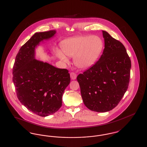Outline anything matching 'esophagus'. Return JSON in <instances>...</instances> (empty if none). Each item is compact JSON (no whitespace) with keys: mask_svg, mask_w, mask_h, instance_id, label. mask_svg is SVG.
<instances>
[{"mask_svg":"<svg viewBox=\"0 0 147 147\" xmlns=\"http://www.w3.org/2000/svg\"><path fill=\"white\" fill-rule=\"evenodd\" d=\"M70 76L71 79L72 80H75L77 78V74L73 72L70 73Z\"/></svg>","mask_w":147,"mask_h":147,"instance_id":"34e87169","label":"esophagus"}]
</instances>
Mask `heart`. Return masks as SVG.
Returning a JSON list of instances; mask_svg holds the SVG:
<instances>
[{
	"label": "heart",
	"mask_w": 147,
	"mask_h": 147,
	"mask_svg": "<svg viewBox=\"0 0 147 147\" xmlns=\"http://www.w3.org/2000/svg\"><path fill=\"white\" fill-rule=\"evenodd\" d=\"M104 47L101 38L96 35L77 36L63 40L61 49H56V55L64 63H68L67 56L72 57L74 65L80 69H87L97 61Z\"/></svg>",
	"instance_id": "obj_1"
}]
</instances>
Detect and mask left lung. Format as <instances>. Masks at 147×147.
<instances>
[{
  "instance_id": "8db88e82",
  "label": "left lung",
  "mask_w": 147,
  "mask_h": 147,
  "mask_svg": "<svg viewBox=\"0 0 147 147\" xmlns=\"http://www.w3.org/2000/svg\"><path fill=\"white\" fill-rule=\"evenodd\" d=\"M105 48L98 62L77 78L84 105L98 112L119 104L128 89L131 59L123 45L102 30Z\"/></svg>"
}]
</instances>
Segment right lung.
<instances>
[{"mask_svg":"<svg viewBox=\"0 0 147 147\" xmlns=\"http://www.w3.org/2000/svg\"><path fill=\"white\" fill-rule=\"evenodd\" d=\"M56 30L36 32L19 49L13 69V81L21 104L35 114L46 117L57 112L69 84L68 70L35 58V49L49 40Z\"/></svg>","mask_w":147,"mask_h":147,"instance_id":"right-lung-1","label":"right lung"}]
</instances>
